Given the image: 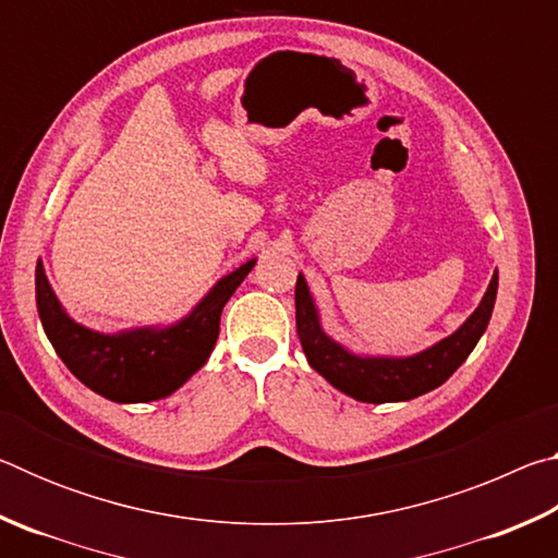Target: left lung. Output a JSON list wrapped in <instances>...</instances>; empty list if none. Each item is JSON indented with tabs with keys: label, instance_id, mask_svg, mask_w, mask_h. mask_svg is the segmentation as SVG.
Wrapping results in <instances>:
<instances>
[{
	"label": "left lung",
	"instance_id": "obj_1",
	"mask_svg": "<svg viewBox=\"0 0 558 558\" xmlns=\"http://www.w3.org/2000/svg\"><path fill=\"white\" fill-rule=\"evenodd\" d=\"M497 298V272L489 280L480 307L468 317L456 335H450L426 352L409 359H359L344 352L332 339L325 337L317 323V313L310 298L307 282L298 276L295 282V327L310 366L317 374L344 391L356 401L364 403H389V401H409L415 396L433 391L442 381H448L452 372L465 362L477 339L487 329L493 317Z\"/></svg>",
	"mask_w": 558,
	"mask_h": 558
}]
</instances>
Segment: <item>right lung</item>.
I'll return each mask as SVG.
<instances>
[{
  "mask_svg": "<svg viewBox=\"0 0 558 558\" xmlns=\"http://www.w3.org/2000/svg\"><path fill=\"white\" fill-rule=\"evenodd\" d=\"M256 260L243 263L206 295L184 323L162 332L137 329L128 335H98L63 313L41 260L36 263V307L44 332L75 379L118 403L165 399L202 369L219 339L221 310Z\"/></svg>",
  "mask_w": 558,
  "mask_h": 558,
  "instance_id": "add662e5",
  "label": "right lung"
}]
</instances>
